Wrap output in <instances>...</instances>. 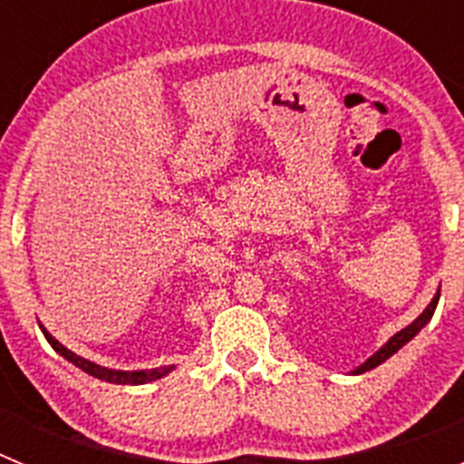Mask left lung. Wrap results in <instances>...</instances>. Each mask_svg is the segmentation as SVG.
Masks as SVG:
<instances>
[{
  "instance_id": "1",
  "label": "left lung",
  "mask_w": 464,
  "mask_h": 464,
  "mask_svg": "<svg viewBox=\"0 0 464 464\" xmlns=\"http://www.w3.org/2000/svg\"><path fill=\"white\" fill-rule=\"evenodd\" d=\"M437 302H440V290H437V295H434L432 302H430V304H428V309H425L423 314L418 315V318L411 323V325H407V327H404V330L397 332L395 337L388 339V343H385V346H381L379 351H376V353L372 355L370 360H367V362L360 364L358 370H355V374H364V372L374 370V367H379L381 362H385V360L391 358V355H395L397 351H400V348L404 346V343L411 342V339L416 337L418 332L423 330V327L430 323V318H432V315H434V309H437Z\"/></svg>"
}]
</instances>
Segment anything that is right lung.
<instances>
[{"mask_svg":"<svg viewBox=\"0 0 464 464\" xmlns=\"http://www.w3.org/2000/svg\"><path fill=\"white\" fill-rule=\"evenodd\" d=\"M41 332H44V337L48 339V343H51L53 348H55L57 353L63 355V358H67L69 362H73L79 370H83L85 374L94 376V379L100 381H109V383H118V385H139V383H150V381L155 379H162L165 374H169L171 370H174V364L171 367H158V370H146V372H121V370H109V367H100V364L90 362V360L81 358V355H76L73 351H69L67 346H63V343L57 342L55 337H51L48 334L46 327H41Z\"/></svg>","mask_w":464,"mask_h":464,"instance_id":"obj_1","label":"right lung"}]
</instances>
